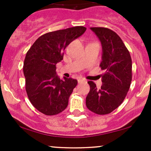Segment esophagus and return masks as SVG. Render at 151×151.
I'll use <instances>...</instances> for the list:
<instances>
[{"instance_id":"obj_1","label":"esophagus","mask_w":151,"mask_h":151,"mask_svg":"<svg viewBox=\"0 0 151 151\" xmlns=\"http://www.w3.org/2000/svg\"><path fill=\"white\" fill-rule=\"evenodd\" d=\"M86 82L84 79H78V83H85Z\"/></svg>"}]
</instances>
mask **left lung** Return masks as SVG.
Masks as SVG:
<instances>
[{
    "label": "left lung",
    "mask_w": 151,
    "mask_h": 151,
    "mask_svg": "<svg viewBox=\"0 0 151 151\" xmlns=\"http://www.w3.org/2000/svg\"><path fill=\"white\" fill-rule=\"evenodd\" d=\"M102 47L99 66L106 72L101 76L102 85L97 89L88 81L90 91L86 97L88 109L98 115H106L120 106L126 98L132 83V63L130 53L120 36L106 28H91Z\"/></svg>",
    "instance_id": "1"
}]
</instances>
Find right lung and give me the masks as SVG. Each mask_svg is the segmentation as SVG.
<instances>
[{
  "mask_svg": "<svg viewBox=\"0 0 151 151\" xmlns=\"http://www.w3.org/2000/svg\"><path fill=\"white\" fill-rule=\"evenodd\" d=\"M86 28L77 26L50 32L41 36L27 52L23 65L25 90L30 101L46 115L64 110L77 80L56 74V64L63 58V51Z\"/></svg>",
  "mask_w": 151,
  "mask_h": 151,
  "instance_id": "1",
  "label": "right lung"
}]
</instances>
